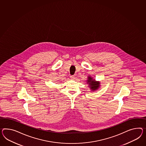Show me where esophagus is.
Here are the masks:
<instances>
[{
    "mask_svg": "<svg viewBox=\"0 0 146 146\" xmlns=\"http://www.w3.org/2000/svg\"><path fill=\"white\" fill-rule=\"evenodd\" d=\"M70 78H71V80H74L75 79V76H71Z\"/></svg>",
    "mask_w": 146,
    "mask_h": 146,
    "instance_id": "esophagus-1",
    "label": "esophagus"
}]
</instances>
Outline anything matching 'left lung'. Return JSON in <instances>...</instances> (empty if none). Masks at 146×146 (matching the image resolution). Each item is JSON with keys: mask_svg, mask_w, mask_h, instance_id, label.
<instances>
[{"mask_svg": "<svg viewBox=\"0 0 146 146\" xmlns=\"http://www.w3.org/2000/svg\"><path fill=\"white\" fill-rule=\"evenodd\" d=\"M88 79L87 80V83L88 84L90 89L92 91L96 90L100 86V82H96L95 79H93L90 76H88Z\"/></svg>", "mask_w": 146, "mask_h": 146, "instance_id": "obj_1", "label": "left lung"}]
</instances>
